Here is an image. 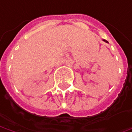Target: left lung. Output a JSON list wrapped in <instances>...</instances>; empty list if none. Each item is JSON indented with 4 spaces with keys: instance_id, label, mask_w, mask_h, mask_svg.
I'll list each match as a JSON object with an SVG mask.
<instances>
[{
    "instance_id": "1",
    "label": "left lung",
    "mask_w": 132,
    "mask_h": 132,
    "mask_svg": "<svg viewBox=\"0 0 132 132\" xmlns=\"http://www.w3.org/2000/svg\"><path fill=\"white\" fill-rule=\"evenodd\" d=\"M104 40V41H105V42H106V43H108V41H107V40Z\"/></svg>"
}]
</instances>
